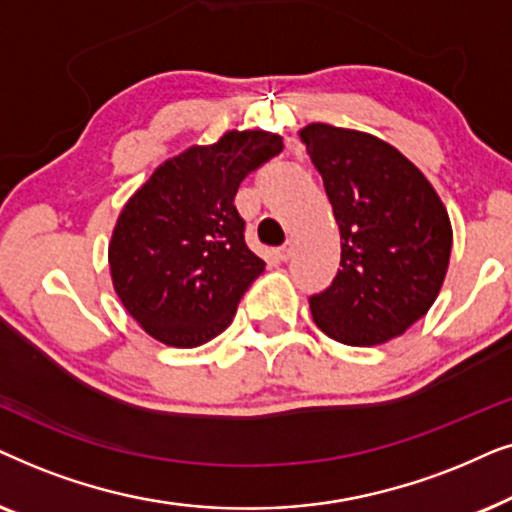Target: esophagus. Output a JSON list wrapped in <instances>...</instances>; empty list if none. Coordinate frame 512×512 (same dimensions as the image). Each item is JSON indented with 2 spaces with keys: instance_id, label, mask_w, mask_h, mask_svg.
I'll return each mask as SVG.
<instances>
[{
  "instance_id": "34e87169",
  "label": "esophagus",
  "mask_w": 512,
  "mask_h": 512,
  "mask_svg": "<svg viewBox=\"0 0 512 512\" xmlns=\"http://www.w3.org/2000/svg\"><path fill=\"white\" fill-rule=\"evenodd\" d=\"M292 250H295V245H292V243H285L283 248H278V260H281V262L290 260V257H292Z\"/></svg>"
}]
</instances>
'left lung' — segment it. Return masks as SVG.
Here are the masks:
<instances>
[{"instance_id": "8db88e82", "label": "left lung", "mask_w": 512, "mask_h": 512, "mask_svg": "<svg viewBox=\"0 0 512 512\" xmlns=\"http://www.w3.org/2000/svg\"><path fill=\"white\" fill-rule=\"evenodd\" d=\"M299 138L323 177L342 238V269L309 299L313 323L346 346L391 342L426 316L445 283L454 238L445 203L377 135L309 124Z\"/></svg>"}]
</instances>
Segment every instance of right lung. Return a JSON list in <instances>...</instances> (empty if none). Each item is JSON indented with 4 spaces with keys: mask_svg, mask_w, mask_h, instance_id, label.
<instances>
[{
    "mask_svg": "<svg viewBox=\"0 0 512 512\" xmlns=\"http://www.w3.org/2000/svg\"><path fill=\"white\" fill-rule=\"evenodd\" d=\"M283 149L278 133L227 131L166 159L124 203L107 248L124 309L156 342L194 349L227 330L264 271L234 206L250 170Z\"/></svg>",
    "mask_w": 512,
    "mask_h": 512,
    "instance_id": "1",
    "label": "right lung"
}]
</instances>
